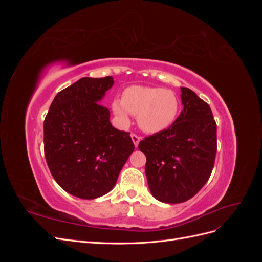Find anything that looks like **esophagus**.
Instances as JSON below:
<instances>
[{
    "instance_id": "esophagus-1",
    "label": "esophagus",
    "mask_w": 262,
    "mask_h": 262,
    "mask_svg": "<svg viewBox=\"0 0 262 262\" xmlns=\"http://www.w3.org/2000/svg\"><path fill=\"white\" fill-rule=\"evenodd\" d=\"M131 138H132V141H133L134 145H136V147H137L138 144H139L140 140H141V138L138 136V134H136V133H132V134H131Z\"/></svg>"
}]
</instances>
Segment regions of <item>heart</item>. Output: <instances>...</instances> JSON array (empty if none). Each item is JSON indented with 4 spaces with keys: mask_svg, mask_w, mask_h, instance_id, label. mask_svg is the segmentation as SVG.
Instances as JSON below:
<instances>
[{
    "mask_svg": "<svg viewBox=\"0 0 262 262\" xmlns=\"http://www.w3.org/2000/svg\"><path fill=\"white\" fill-rule=\"evenodd\" d=\"M178 108V99L171 91L145 86H130L123 92L122 100L113 102L114 113L121 121H128L129 114L136 116L146 132L167 128L175 120Z\"/></svg>",
    "mask_w": 262,
    "mask_h": 262,
    "instance_id": "heart-1",
    "label": "heart"
}]
</instances>
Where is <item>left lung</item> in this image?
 <instances>
[{
  "instance_id": "8db88e82",
  "label": "left lung",
  "mask_w": 262,
  "mask_h": 262,
  "mask_svg": "<svg viewBox=\"0 0 262 262\" xmlns=\"http://www.w3.org/2000/svg\"><path fill=\"white\" fill-rule=\"evenodd\" d=\"M184 109L167 129L140 141L146 156L150 193L158 201L181 203L200 191L211 176L216 155V122L210 106L181 87Z\"/></svg>"
}]
</instances>
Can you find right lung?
I'll list each match as a JSON object with an SVG mask.
<instances>
[{"label":"right lung","instance_id":"right-lung-1","mask_svg":"<svg viewBox=\"0 0 262 262\" xmlns=\"http://www.w3.org/2000/svg\"><path fill=\"white\" fill-rule=\"evenodd\" d=\"M113 85L112 76L81 78L57 94L43 122L51 175L81 199L108 193L134 150L130 132L114 128L109 109L99 104Z\"/></svg>","mask_w":262,"mask_h":262}]
</instances>
